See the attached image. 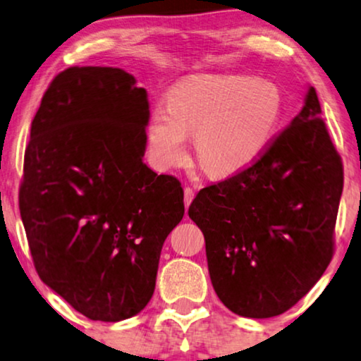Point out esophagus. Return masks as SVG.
Instances as JSON below:
<instances>
[{
  "mask_svg": "<svg viewBox=\"0 0 361 361\" xmlns=\"http://www.w3.org/2000/svg\"><path fill=\"white\" fill-rule=\"evenodd\" d=\"M195 197V190L192 189V187H185L184 189V202H185V207H189L192 204V200H194Z\"/></svg>",
  "mask_w": 361,
  "mask_h": 361,
  "instance_id": "1",
  "label": "esophagus"
}]
</instances>
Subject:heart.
<instances>
[{"label": "heart", "instance_id": "1", "mask_svg": "<svg viewBox=\"0 0 361 361\" xmlns=\"http://www.w3.org/2000/svg\"><path fill=\"white\" fill-rule=\"evenodd\" d=\"M283 113V92L269 80L220 73L187 77L171 88L167 106L152 108L147 142L157 164L169 169L187 159L192 133L200 166L210 176H231L263 154Z\"/></svg>", "mask_w": 361, "mask_h": 361}]
</instances>
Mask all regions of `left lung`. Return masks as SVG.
Listing matches in <instances>:
<instances>
[{
  "label": "left lung",
  "instance_id": "8db88e82",
  "mask_svg": "<svg viewBox=\"0 0 361 361\" xmlns=\"http://www.w3.org/2000/svg\"><path fill=\"white\" fill-rule=\"evenodd\" d=\"M320 113L310 87L253 164L204 187L189 207L215 293L241 317L289 310L332 261L343 164Z\"/></svg>",
  "mask_w": 361,
  "mask_h": 361
}]
</instances>
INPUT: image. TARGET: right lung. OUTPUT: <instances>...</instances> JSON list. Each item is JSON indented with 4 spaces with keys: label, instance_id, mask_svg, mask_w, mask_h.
<instances>
[{
    "label": "right lung",
    "instance_id": "obj_1",
    "mask_svg": "<svg viewBox=\"0 0 361 361\" xmlns=\"http://www.w3.org/2000/svg\"><path fill=\"white\" fill-rule=\"evenodd\" d=\"M113 67L57 73L31 123L19 210L39 278L92 320L141 312L184 216L174 176L145 162L149 103Z\"/></svg>",
    "mask_w": 361,
    "mask_h": 361
}]
</instances>
